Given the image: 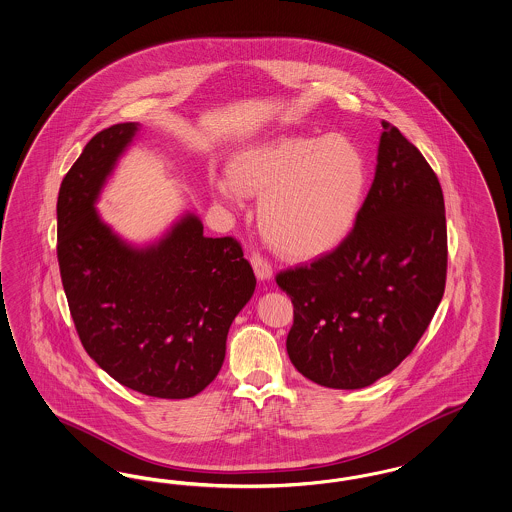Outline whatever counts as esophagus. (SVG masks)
Listing matches in <instances>:
<instances>
[{"label":"esophagus","instance_id":"34e87169","mask_svg":"<svg viewBox=\"0 0 512 512\" xmlns=\"http://www.w3.org/2000/svg\"><path fill=\"white\" fill-rule=\"evenodd\" d=\"M251 265H253V270H255V276L261 282H266V280L272 278V266H270V263L266 261L261 253H253L251 255Z\"/></svg>","mask_w":512,"mask_h":512}]
</instances>
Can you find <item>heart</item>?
Listing matches in <instances>:
<instances>
[{
  "instance_id": "1",
  "label": "heart",
  "mask_w": 512,
  "mask_h": 512,
  "mask_svg": "<svg viewBox=\"0 0 512 512\" xmlns=\"http://www.w3.org/2000/svg\"><path fill=\"white\" fill-rule=\"evenodd\" d=\"M368 184L358 146L343 135L278 137L240 150L215 181L225 202L261 196L266 242L289 259H314L345 242Z\"/></svg>"
}]
</instances>
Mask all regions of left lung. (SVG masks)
I'll list each match as a JSON object with an SVG mask.
<instances>
[{
    "instance_id": "obj_1",
    "label": "left lung",
    "mask_w": 512,
    "mask_h": 512,
    "mask_svg": "<svg viewBox=\"0 0 512 512\" xmlns=\"http://www.w3.org/2000/svg\"><path fill=\"white\" fill-rule=\"evenodd\" d=\"M381 125L375 179L345 242L276 274L293 303L289 360L328 389H364L400 366L446 287L442 186L417 146Z\"/></svg>"
}]
</instances>
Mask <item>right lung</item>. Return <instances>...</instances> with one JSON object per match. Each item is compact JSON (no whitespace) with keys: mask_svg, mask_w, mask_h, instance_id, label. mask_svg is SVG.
<instances>
[{"mask_svg":"<svg viewBox=\"0 0 512 512\" xmlns=\"http://www.w3.org/2000/svg\"><path fill=\"white\" fill-rule=\"evenodd\" d=\"M137 131L135 122L103 129L62 179L57 257L87 354L123 387L179 400L217 377L230 324L257 280L240 242L205 238L194 213L146 247L104 225L97 198Z\"/></svg>","mask_w":512,"mask_h":512,"instance_id":"right-lung-1","label":"right lung"}]
</instances>
